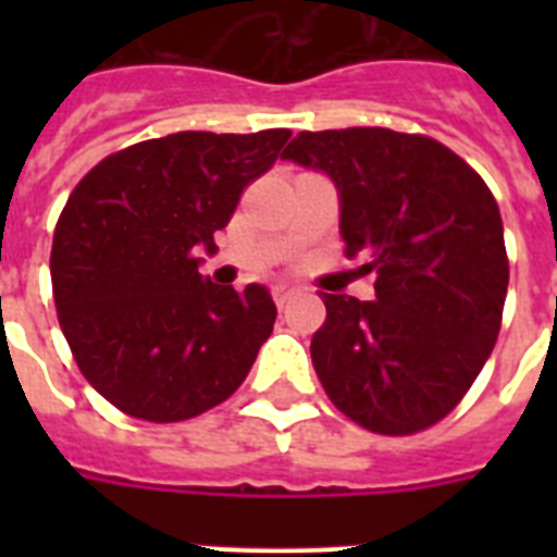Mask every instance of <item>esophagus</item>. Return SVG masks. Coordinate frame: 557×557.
I'll use <instances>...</instances> for the list:
<instances>
[{"mask_svg": "<svg viewBox=\"0 0 557 557\" xmlns=\"http://www.w3.org/2000/svg\"><path fill=\"white\" fill-rule=\"evenodd\" d=\"M295 295H297V288H292V286H274V288H271V297H274V304H277L280 309H283V306H286Z\"/></svg>", "mask_w": 557, "mask_h": 557, "instance_id": "34e87169", "label": "esophagus"}]
</instances>
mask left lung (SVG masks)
<instances>
[{
	"label": "left lung",
	"mask_w": 557,
	"mask_h": 557,
	"mask_svg": "<svg viewBox=\"0 0 557 557\" xmlns=\"http://www.w3.org/2000/svg\"><path fill=\"white\" fill-rule=\"evenodd\" d=\"M283 159L341 193V236L375 300L323 295L312 364L341 413L407 436L454 410L488 361L509 288L500 208L476 170L428 135L300 133Z\"/></svg>",
	"instance_id": "8db88e82"
}]
</instances>
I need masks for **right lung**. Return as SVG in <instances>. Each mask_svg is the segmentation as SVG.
Masks as SVG:
<instances>
[{"mask_svg":"<svg viewBox=\"0 0 557 557\" xmlns=\"http://www.w3.org/2000/svg\"><path fill=\"white\" fill-rule=\"evenodd\" d=\"M288 129L173 133L95 164L57 219L54 306L72 356L126 416L182 422L234 396L277 306L201 280V251L277 161Z\"/></svg>","mask_w":557,"mask_h":557,"instance_id":"obj_1","label":"right lung"}]
</instances>
